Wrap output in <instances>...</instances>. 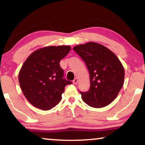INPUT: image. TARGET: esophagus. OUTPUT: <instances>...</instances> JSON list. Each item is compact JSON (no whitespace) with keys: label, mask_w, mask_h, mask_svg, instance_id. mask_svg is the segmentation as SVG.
Returning a JSON list of instances; mask_svg holds the SVG:
<instances>
[{"label":"esophagus","mask_w":145,"mask_h":145,"mask_svg":"<svg viewBox=\"0 0 145 145\" xmlns=\"http://www.w3.org/2000/svg\"><path fill=\"white\" fill-rule=\"evenodd\" d=\"M78 83V78H75L74 80H73V84L74 85H77Z\"/></svg>","instance_id":"esophagus-1"}]
</instances>
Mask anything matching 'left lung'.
Segmentation results:
<instances>
[{
	"instance_id": "obj_1",
	"label": "left lung",
	"mask_w": 145,
	"mask_h": 145,
	"mask_svg": "<svg viewBox=\"0 0 145 145\" xmlns=\"http://www.w3.org/2000/svg\"><path fill=\"white\" fill-rule=\"evenodd\" d=\"M86 63L90 76V88L80 92L89 106L101 108L114 101L124 83L125 70L117 56L105 46L91 42L73 48Z\"/></svg>"
}]
</instances>
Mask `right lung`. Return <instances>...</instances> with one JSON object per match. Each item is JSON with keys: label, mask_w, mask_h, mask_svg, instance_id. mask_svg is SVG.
<instances>
[{"label": "right lung", "mask_w": 145, "mask_h": 145, "mask_svg": "<svg viewBox=\"0 0 145 145\" xmlns=\"http://www.w3.org/2000/svg\"><path fill=\"white\" fill-rule=\"evenodd\" d=\"M69 46H46L32 52L23 63L18 75L20 88L32 105L44 111L61 100L67 85L59 61L69 53Z\"/></svg>", "instance_id": "1"}]
</instances>
